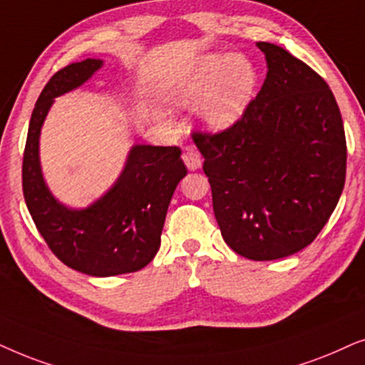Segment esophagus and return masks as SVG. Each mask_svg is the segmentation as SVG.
I'll list each match as a JSON object with an SVG mask.
<instances>
[{
    "label": "esophagus",
    "instance_id": "1",
    "mask_svg": "<svg viewBox=\"0 0 365 365\" xmlns=\"http://www.w3.org/2000/svg\"><path fill=\"white\" fill-rule=\"evenodd\" d=\"M182 158L188 167V170H197V168L202 167V157H200V153L197 152V150H192V148L185 150V152H183V155H182Z\"/></svg>",
    "mask_w": 365,
    "mask_h": 365
}]
</instances>
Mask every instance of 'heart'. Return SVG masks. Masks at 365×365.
<instances>
[{
	"mask_svg": "<svg viewBox=\"0 0 365 365\" xmlns=\"http://www.w3.org/2000/svg\"><path fill=\"white\" fill-rule=\"evenodd\" d=\"M257 86V71L242 55H212L173 86L172 101L192 106L203 101L200 118L210 130H225L244 115Z\"/></svg>",
	"mask_w": 365,
	"mask_h": 365,
	"instance_id": "heart-1",
	"label": "heart"
}]
</instances>
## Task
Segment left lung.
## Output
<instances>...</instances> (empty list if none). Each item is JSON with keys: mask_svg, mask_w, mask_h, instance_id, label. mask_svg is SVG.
Listing matches in <instances>:
<instances>
[{"mask_svg": "<svg viewBox=\"0 0 365 365\" xmlns=\"http://www.w3.org/2000/svg\"><path fill=\"white\" fill-rule=\"evenodd\" d=\"M267 78L232 126L193 130L223 240L250 260L289 257L312 244L346 183L341 110L319 73L259 41Z\"/></svg>", "mask_w": 365, "mask_h": 365, "instance_id": "8db88e82", "label": "left lung"}]
</instances>
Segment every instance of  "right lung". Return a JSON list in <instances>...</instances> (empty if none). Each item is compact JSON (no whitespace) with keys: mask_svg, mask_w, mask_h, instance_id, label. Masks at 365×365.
Listing matches in <instances>:
<instances>
[{"mask_svg":"<svg viewBox=\"0 0 365 365\" xmlns=\"http://www.w3.org/2000/svg\"><path fill=\"white\" fill-rule=\"evenodd\" d=\"M86 58L50 78L38 96L23 153V195L33 222L50 250L81 274H132L153 260L165 217L178 182L187 175L178 147L135 145L115 187L85 210L58 203L45 185L38 140L55 96L83 85L101 66Z\"/></svg>","mask_w":365,"mask_h":365,"instance_id":"obj_1","label":"right lung"}]
</instances>
